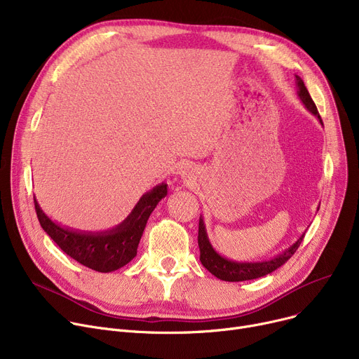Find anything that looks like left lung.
<instances>
[{
	"mask_svg": "<svg viewBox=\"0 0 359 359\" xmlns=\"http://www.w3.org/2000/svg\"><path fill=\"white\" fill-rule=\"evenodd\" d=\"M295 87H297V96L301 100V103L304 104V107L314 115L320 123L323 125L322 118H320L317 107L310 96V93L304 84V81L301 80L298 75H295ZM306 236V231L299 236V238L290 246L288 249L282 250L279 255L266 259V260H259V262H238L225 257L219 255L210 241L208 233H206L205 227V221L203 217H199V233H198V246H199V260L202 265L208 269L214 276H217L221 280H229V282H240V280H250V279H257L262 276H266L280 268L284 263L297 252L299 248L301 241H303Z\"/></svg>",
	"mask_w": 359,
	"mask_h": 359,
	"instance_id": "obj_1",
	"label": "left lung"
}]
</instances>
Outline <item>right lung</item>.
Returning a JSON list of instances; mask_svg holds the SVG:
<instances>
[{"mask_svg": "<svg viewBox=\"0 0 359 359\" xmlns=\"http://www.w3.org/2000/svg\"><path fill=\"white\" fill-rule=\"evenodd\" d=\"M167 195V183H160L144 194L134 210L116 227L104 231H83L52 221L34 196L37 218L45 233L74 260L97 271L113 272L137 256V249L147 221L158 202Z\"/></svg>", "mask_w": 359, "mask_h": 359, "instance_id": "right-lung-1", "label": "right lung"}]
</instances>
